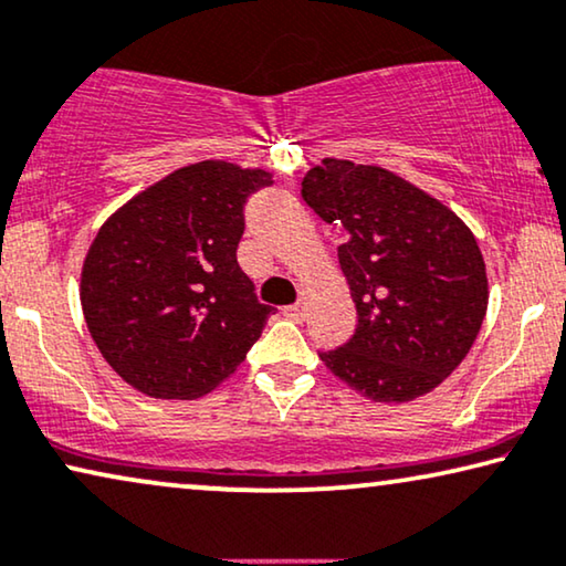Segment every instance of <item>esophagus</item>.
I'll use <instances>...</instances> for the list:
<instances>
[{
  "mask_svg": "<svg viewBox=\"0 0 566 566\" xmlns=\"http://www.w3.org/2000/svg\"><path fill=\"white\" fill-rule=\"evenodd\" d=\"M284 315L290 317V321H305V315H307V305H305V302H294V305L284 307Z\"/></svg>",
  "mask_w": 566,
  "mask_h": 566,
  "instance_id": "1",
  "label": "esophagus"
}]
</instances>
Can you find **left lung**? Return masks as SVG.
Listing matches in <instances>:
<instances>
[{"label":"left lung","instance_id":"obj_1","mask_svg":"<svg viewBox=\"0 0 566 566\" xmlns=\"http://www.w3.org/2000/svg\"><path fill=\"white\" fill-rule=\"evenodd\" d=\"M302 200L346 230L338 264L356 333L323 364L374 402L436 389L472 348L488 313V272L457 212L381 166L323 158Z\"/></svg>","mask_w":566,"mask_h":566}]
</instances>
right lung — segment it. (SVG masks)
<instances>
[{"mask_svg":"<svg viewBox=\"0 0 566 566\" xmlns=\"http://www.w3.org/2000/svg\"><path fill=\"white\" fill-rule=\"evenodd\" d=\"M272 185L228 161L181 166L99 228L82 266L86 328L127 385L195 400L228 379L274 313L238 266L243 205Z\"/></svg>","mask_w":566,"mask_h":566,"instance_id":"add662e5","label":"right lung"}]
</instances>
